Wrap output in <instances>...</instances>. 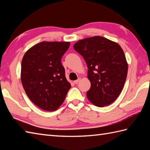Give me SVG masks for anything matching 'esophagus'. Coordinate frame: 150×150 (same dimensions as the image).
I'll return each mask as SVG.
<instances>
[{
    "label": "esophagus",
    "mask_w": 150,
    "mask_h": 150,
    "mask_svg": "<svg viewBox=\"0 0 150 150\" xmlns=\"http://www.w3.org/2000/svg\"><path fill=\"white\" fill-rule=\"evenodd\" d=\"M81 78L79 77V78L77 79V80H76V81H74V83H75V84H78L79 82L81 81Z\"/></svg>",
    "instance_id": "1"
}]
</instances>
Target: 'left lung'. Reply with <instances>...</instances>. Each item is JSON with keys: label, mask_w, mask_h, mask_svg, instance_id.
Wrapping results in <instances>:
<instances>
[{"label": "left lung", "mask_w": 150, "mask_h": 150, "mask_svg": "<svg viewBox=\"0 0 150 150\" xmlns=\"http://www.w3.org/2000/svg\"><path fill=\"white\" fill-rule=\"evenodd\" d=\"M73 48L83 57L88 68L91 88L86 95L98 107L110 105L119 96L128 74V64L119 44L100 36L79 40Z\"/></svg>", "instance_id": "8db88e82"}]
</instances>
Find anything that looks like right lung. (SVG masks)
Wrapping results in <instances>:
<instances>
[{
  "instance_id": "add662e5",
  "label": "right lung",
  "mask_w": 150,
  "mask_h": 150,
  "mask_svg": "<svg viewBox=\"0 0 150 150\" xmlns=\"http://www.w3.org/2000/svg\"><path fill=\"white\" fill-rule=\"evenodd\" d=\"M69 42L43 41L25 53L21 79L31 101L40 109L57 110L64 101L71 84L67 81L61 58Z\"/></svg>"
}]
</instances>
